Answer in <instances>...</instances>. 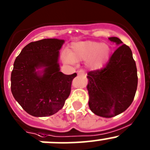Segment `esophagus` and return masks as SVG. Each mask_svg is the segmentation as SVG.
Returning a JSON list of instances; mask_svg holds the SVG:
<instances>
[{
	"instance_id": "esophagus-1",
	"label": "esophagus",
	"mask_w": 150,
	"mask_h": 150,
	"mask_svg": "<svg viewBox=\"0 0 150 150\" xmlns=\"http://www.w3.org/2000/svg\"><path fill=\"white\" fill-rule=\"evenodd\" d=\"M86 74V72L85 70H83V69H80V70L78 71V75H85Z\"/></svg>"
}]
</instances>
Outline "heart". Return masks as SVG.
Returning a JSON list of instances; mask_svg holds the SVG:
<instances>
[{
    "label": "heart",
    "mask_w": 150,
    "mask_h": 150,
    "mask_svg": "<svg viewBox=\"0 0 150 150\" xmlns=\"http://www.w3.org/2000/svg\"><path fill=\"white\" fill-rule=\"evenodd\" d=\"M110 49L106 44L96 42H81L71 46L70 53L64 50L62 57L67 64H73L76 62L88 60V65L91 69H100L109 56Z\"/></svg>",
    "instance_id": "heart-1"
}]
</instances>
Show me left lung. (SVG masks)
I'll list each match as a JSON object with an SVG mask.
<instances>
[{
  "mask_svg": "<svg viewBox=\"0 0 150 150\" xmlns=\"http://www.w3.org/2000/svg\"><path fill=\"white\" fill-rule=\"evenodd\" d=\"M109 40L121 45L103 68L88 72V106L96 115L110 118L133 103L138 85L137 68L130 47L117 37Z\"/></svg>",
  "mask_w": 150,
  "mask_h": 150,
  "instance_id": "1",
  "label": "left lung"
}]
</instances>
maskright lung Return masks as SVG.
I'll return each mask as SVG.
<instances>
[{
	"instance_id": "obj_1",
	"label": "right lung",
	"mask_w": 150,
	"mask_h": 150,
	"mask_svg": "<svg viewBox=\"0 0 150 150\" xmlns=\"http://www.w3.org/2000/svg\"><path fill=\"white\" fill-rule=\"evenodd\" d=\"M64 41L44 39L23 47L16 58L11 75V90L14 99L28 114L48 117L63 108L70 94L76 73L59 71V50ZM45 67L42 76L35 69Z\"/></svg>"
}]
</instances>
